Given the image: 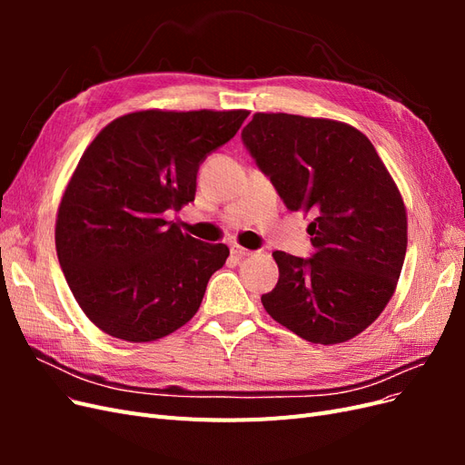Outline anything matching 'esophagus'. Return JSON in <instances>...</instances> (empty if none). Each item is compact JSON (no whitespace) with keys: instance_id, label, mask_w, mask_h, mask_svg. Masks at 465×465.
I'll return each mask as SVG.
<instances>
[{"instance_id":"obj_1","label":"esophagus","mask_w":465,"mask_h":465,"mask_svg":"<svg viewBox=\"0 0 465 465\" xmlns=\"http://www.w3.org/2000/svg\"><path fill=\"white\" fill-rule=\"evenodd\" d=\"M231 254L238 256V258H246L254 254V250H248L244 246H238V244H231Z\"/></svg>"}]
</instances>
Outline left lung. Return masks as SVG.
Here are the masks:
<instances>
[{
  "mask_svg": "<svg viewBox=\"0 0 465 465\" xmlns=\"http://www.w3.org/2000/svg\"><path fill=\"white\" fill-rule=\"evenodd\" d=\"M242 143L291 211H311V258L273 252L279 281L262 304L302 340L355 337L384 311L407 248L396 182L369 137L347 124L258 112Z\"/></svg>",
  "mask_w": 465,
  "mask_h": 465,
  "instance_id": "obj_1",
  "label": "left lung"
}]
</instances>
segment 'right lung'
<instances>
[{"instance_id": "obj_1", "label": "right lung", "mask_w": 465, "mask_h": 465, "mask_svg": "<svg viewBox=\"0 0 465 465\" xmlns=\"http://www.w3.org/2000/svg\"><path fill=\"white\" fill-rule=\"evenodd\" d=\"M248 110L132 112L94 137L55 221L65 281L87 318L143 343L176 331L229 258L164 221L193 202L200 164L234 137Z\"/></svg>"}]
</instances>
